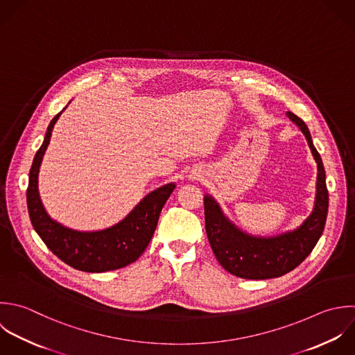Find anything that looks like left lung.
Segmentation results:
<instances>
[{"label":"left lung","mask_w":355,"mask_h":355,"mask_svg":"<svg viewBox=\"0 0 355 355\" xmlns=\"http://www.w3.org/2000/svg\"><path fill=\"white\" fill-rule=\"evenodd\" d=\"M286 116L304 134L318 168L314 209L302 225L274 236H256L236 227L211 195L203 198L206 232L214 256L223 268L239 278L270 279L291 272L313 252L324 232L329 195L322 159L306 123L292 112Z\"/></svg>","instance_id":"8db88e82"}]
</instances>
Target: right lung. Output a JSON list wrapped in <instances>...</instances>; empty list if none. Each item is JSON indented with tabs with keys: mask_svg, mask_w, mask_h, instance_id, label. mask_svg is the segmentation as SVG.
<instances>
[{
	"mask_svg": "<svg viewBox=\"0 0 355 355\" xmlns=\"http://www.w3.org/2000/svg\"><path fill=\"white\" fill-rule=\"evenodd\" d=\"M63 110L51 120L28 173L26 199L30 221L46 248L67 266L84 272L123 268L137 261L145 252L155 234L160 211L175 189V184L168 182L149 192L121 221L103 230L77 231L58 223L46 213L41 202L38 173L53 125Z\"/></svg>",
	"mask_w": 355,
	"mask_h": 355,
	"instance_id": "right-lung-1",
	"label": "right lung"
}]
</instances>
